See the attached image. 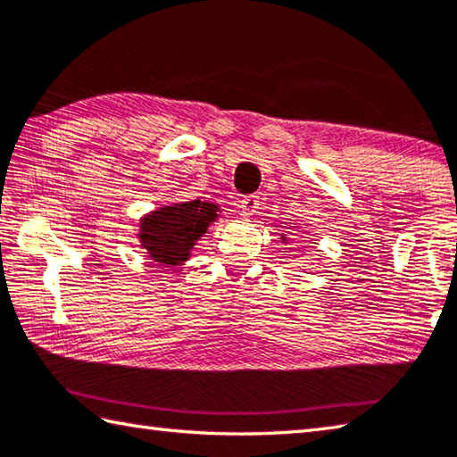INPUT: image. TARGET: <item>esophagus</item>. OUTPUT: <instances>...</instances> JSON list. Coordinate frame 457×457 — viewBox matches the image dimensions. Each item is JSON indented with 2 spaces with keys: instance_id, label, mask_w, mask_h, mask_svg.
<instances>
[{
  "instance_id": "1",
  "label": "esophagus",
  "mask_w": 457,
  "mask_h": 457,
  "mask_svg": "<svg viewBox=\"0 0 457 457\" xmlns=\"http://www.w3.org/2000/svg\"><path fill=\"white\" fill-rule=\"evenodd\" d=\"M258 204H261V199H258L256 195H248L243 201H240L238 206H240V212H243L245 217H253L258 209Z\"/></svg>"
}]
</instances>
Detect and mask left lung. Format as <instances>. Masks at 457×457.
Listing matches in <instances>:
<instances>
[{
    "instance_id": "left-lung-1",
    "label": "left lung",
    "mask_w": 457,
    "mask_h": 457,
    "mask_svg": "<svg viewBox=\"0 0 457 457\" xmlns=\"http://www.w3.org/2000/svg\"><path fill=\"white\" fill-rule=\"evenodd\" d=\"M282 240H284V243H287V237H284V235H282Z\"/></svg>"
}]
</instances>
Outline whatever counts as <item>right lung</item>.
<instances>
[{"instance_id":"obj_1","label":"right lung","mask_w":457,"mask_h":457,"mask_svg":"<svg viewBox=\"0 0 457 457\" xmlns=\"http://www.w3.org/2000/svg\"><path fill=\"white\" fill-rule=\"evenodd\" d=\"M219 204L187 201L159 206L139 222V243L153 262L177 266L191 258V251L209 227L219 219Z\"/></svg>"}]
</instances>
